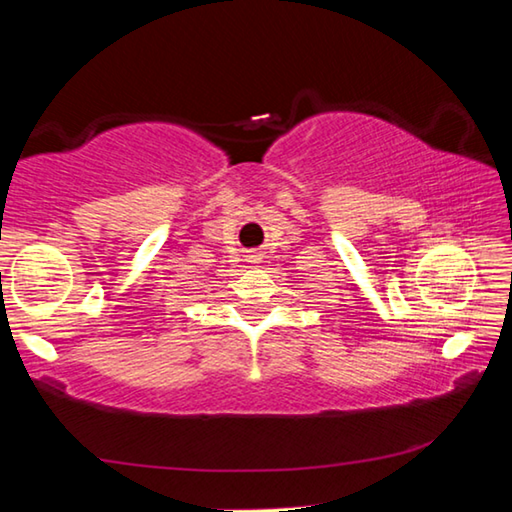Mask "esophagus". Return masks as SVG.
Returning a JSON list of instances; mask_svg holds the SVG:
<instances>
[{"instance_id": "1", "label": "esophagus", "mask_w": 512, "mask_h": 512, "mask_svg": "<svg viewBox=\"0 0 512 512\" xmlns=\"http://www.w3.org/2000/svg\"><path fill=\"white\" fill-rule=\"evenodd\" d=\"M246 257V262H250V264H259L264 259V255H262V250H248V253L244 255Z\"/></svg>"}]
</instances>
